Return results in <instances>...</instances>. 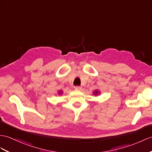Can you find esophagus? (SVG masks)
I'll return each mask as SVG.
<instances>
[{
	"instance_id": "esophagus-1",
	"label": "esophagus",
	"mask_w": 152,
	"mask_h": 152,
	"mask_svg": "<svg viewBox=\"0 0 152 152\" xmlns=\"http://www.w3.org/2000/svg\"><path fill=\"white\" fill-rule=\"evenodd\" d=\"M74 89L76 90H81V87L80 86H76L74 87Z\"/></svg>"
}]
</instances>
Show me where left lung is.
Returning <instances> with one entry per match:
<instances>
[{
  "label": "left lung",
  "mask_w": 152,
  "mask_h": 152,
  "mask_svg": "<svg viewBox=\"0 0 152 152\" xmlns=\"http://www.w3.org/2000/svg\"><path fill=\"white\" fill-rule=\"evenodd\" d=\"M94 95H95V96H97L98 94L99 95L100 94V91H99V90H95L94 91Z\"/></svg>",
  "instance_id": "1"
}]
</instances>
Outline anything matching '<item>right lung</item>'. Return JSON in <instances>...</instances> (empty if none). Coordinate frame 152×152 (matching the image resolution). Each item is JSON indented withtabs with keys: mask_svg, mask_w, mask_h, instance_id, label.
<instances>
[{
	"mask_svg": "<svg viewBox=\"0 0 152 152\" xmlns=\"http://www.w3.org/2000/svg\"><path fill=\"white\" fill-rule=\"evenodd\" d=\"M62 94H63V92H62V91H58V94H59V95H62Z\"/></svg>",
	"mask_w": 152,
	"mask_h": 152,
	"instance_id": "1",
	"label": "right lung"
}]
</instances>
